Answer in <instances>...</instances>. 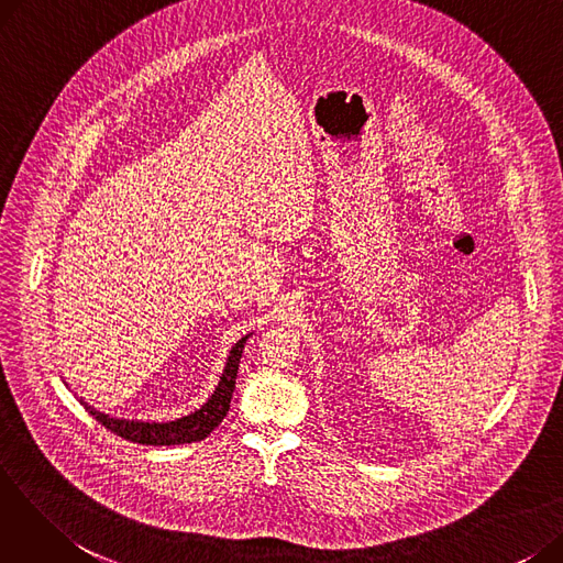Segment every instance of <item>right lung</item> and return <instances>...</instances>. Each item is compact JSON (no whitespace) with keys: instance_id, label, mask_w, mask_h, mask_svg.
Listing matches in <instances>:
<instances>
[{"instance_id":"obj_1","label":"right lung","mask_w":563,"mask_h":563,"mask_svg":"<svg viewBox=\"0 0 563 563\" xmlns=\"http://www.w3.org/2000/svg\"><path fill=\"white\" fill-rule=\"evenodd\" d=\"M246 340H249V335L242 338L230 349V356H228L223 376L219 380L214 395L207 399V404H202L198 410H194L191 416H185L180 420H173V422L121 420V418H109V416H104V412L91 408L84 401L81 404L104 429H109L111 433L121 435L130 442H139V445L162 448V445H185V442H198V440L210 435L228 416L232 390H234V378H236V369H240V358H242Z\"/></svg>"}]
</instances>
